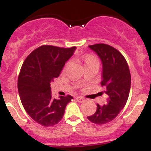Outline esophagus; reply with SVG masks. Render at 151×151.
<instances>
[{"label": "esophagus", "mask_w": 151, "mask_h": 151, "mask_svg": "<svg viewBox=\"0 0 151 151\" xmlns=\"http://www.w3.org/2000/svg\"><path fill=\"white\" fill-rule=\"evenodd\" d=\"M76 100H77V101H78V102H79V103H82V102H84V101H85L84 97H80V96H78V97H76Z\"/></svg>", "instance_id": "obj_1"}]
</instances>
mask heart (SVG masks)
I'll list each match as a JSON object with an SVG mask.
<instances>
[{"label":"heart","mask_w":151,"mask_h":151,"mask_svg":"<svg viewBox=\"0 0 151 151\" xmlns=\"http://www.w3.org/2000/svg\"><path fill=\"white\" fill-rule=\"evenodd\" d=\"M84 61H85V66L95 63H98V60L97 59V57L93 55H91V54H88V55L85 56Z\"/></svg>","instance_id":"1"}]
</instances>
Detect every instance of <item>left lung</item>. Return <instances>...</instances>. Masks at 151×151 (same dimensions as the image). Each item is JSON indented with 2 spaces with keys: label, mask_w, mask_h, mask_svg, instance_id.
<instances>
[{
  "label": "left lung",
  "mask_w": 151,
  "mask_h": 151,
  "mask_svg": "<svg viewBox=\"0 0 151 151\" xmlns=\"http://www.w3.org/2000/svg\"><path fill=\"white\" fill-rule=\"evenodd\" d=\"M89 48L98 56L102 63L101 85L107 94L106 104H97V110L88 119L93 123L106 124L118 116L129 98L131 88V75L127 62L113 47L105 44L90 45Z\"/></svg>",
  "instance_id": "left-lung-1"
}]
</instances>
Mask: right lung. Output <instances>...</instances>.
Segmentation results:
<instances>
[{
  "label": "right lung",
  "mask_w": 151,
  "mask_h": 151,
  "mask_svg": "<svg viewBox=\"0 0 151 151\" xmlns=\"http://www.w3.org/2000/svg\"><path fill=\"white\" fill-rule=\"evenodd\" d=\"M76 50V47L63 48L43 45L33 50L21 67L18 78L21 102L29 116L43 126L58 123L66 105L73 99L70 95L53 98L50 83L60 75Z\"/></svg>",
  "instance_id": "1"
}]
</instances>
